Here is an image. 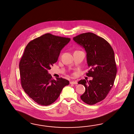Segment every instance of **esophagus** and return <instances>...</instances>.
<instances>
[{"label": "esophagus", "instance_id": "esophagus-1", "mask_svg": "<svg viewBox=\"0 0 134 134\" xmlns=\"http://www.w3.org/2000/svg\"><path fill=\"white\" fill-rule=\"evenodd\" d=\"M70 84H73V85H77V83H78V82H77V81H71V82H70Z\"/></svg>", "mask_w": 134, "mask_h": 134}]
</instances>
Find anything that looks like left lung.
Returning a JSON list of instances; mask_svg holds the SVG:
<instances>
[{
	"instance_id": "obj_1",
	"label": "left lung",
	"mask_w": 134,
	"mask_h": 134,
	"mask_svg": "<svg viewBox=\"0 0 134 134\" xmlns=\"http://www.w3.org/2000/svg\"><path fill=\"white\" fill-rule=\"evenodd\" d=\"M73 40L85 49L90 68L86 75L93 77L89 81L83 79L78 82L86 88L81 99L93 105L104 99L113 86L117 72L114 52L108 42L92 32L80 34Z\"/></svg>"
}]
</instances>
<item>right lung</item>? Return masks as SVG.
Here are the masks:
<instances>
[{"mask_svg":"<svg viewBox=\"0 0 134 134\" xmlns=\"http://www.w3.org/2000/svg\"><path fill=\"white\" fill-rule=\"evenodd\" d=\"M70 40L48 33L32 40L26 47L19 65L21 83L28 96L40 105L53 103L69 83L62 78L53 79L48 71Z\"/></svg>","mask_w":134,"mask_h":134,"instance_id":"add662e5","label":"right lung"}]
</instances>
